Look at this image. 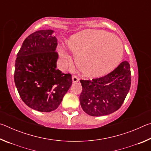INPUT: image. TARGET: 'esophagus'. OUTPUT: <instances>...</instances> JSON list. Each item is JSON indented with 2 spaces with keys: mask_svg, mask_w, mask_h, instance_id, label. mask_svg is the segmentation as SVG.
<instances>
[{
  "mask_svg": "<svg viewBox=\"0 0 151 151\" xmlns=\"http://www.w3.org/2000/svg\"><path fill=\"white\" fill-rule=\"evenodd\" d=\"M72 79H73V83H76V82H78L79 81L78 77L76 75H73L72 77Z\"/></svg>",
  "mask_w": 151,
  "mask_h": 151,
  "instance_id": "esophagus-1",
  "label": "esophagus"
}]
</instances>
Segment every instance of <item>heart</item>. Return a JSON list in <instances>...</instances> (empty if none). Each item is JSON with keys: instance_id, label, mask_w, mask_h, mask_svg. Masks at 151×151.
Instances as JSON below:
<instances>
[{"instance_id": "obj_1", "label": "heart", "mask_w": 151, "mask_h": 151, "mask_svg": "<svg viewBox=\"0 0 151 151\" xmlns=\"http://www.w3.org/2000/svg\"><path fill=\"white\" fill-rule=\"evenodd\" d=\"M75 55L78 67L84 75L99 77L111 73L122 58L123 46L118 38L102 30L87 29L73 35L66 42ZM64 65L70 61L65 50H60Z\"/></svg>"}]
</instances>
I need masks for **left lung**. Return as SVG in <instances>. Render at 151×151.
<instances>
[{"label": "left lung", "mask_w": 151, "mask_h": 151, "mask_svg": "<svg viewBox=\"0 0 151 151\" xmlns=\"http://www.w3.org/2000/svg\"><path fill=\"white\" fill-rule=\"evenodd\" d=\"M82 109L93 116L107 115L120 109L131 84L130 65L123 61L108 75L93 80L80 81Z\"/></svg>", "instance_id": "left-lung-1"}]
</instances>
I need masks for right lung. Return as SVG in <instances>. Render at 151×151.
<instances>
[{
    "label": "right lung",
    "mask_w": 151,
    "mask_h": 151,
    "mask_svg": "<svg viewBox=\"0 0 151 151\" xmlns=\"http://www.w3.org/2000/svg\"><path fill=\"white\" fill-rule=\"evenodd\" d=\"M52 30H40L24 40L18 52L14 83L22 101L40 112L58 108L72 85V75L57 69V38Z\"/></svg>",
    "instance_id": "add662e5"
}]
</instances>
